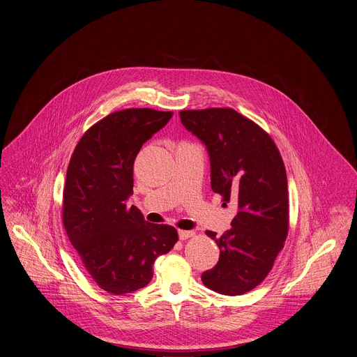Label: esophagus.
Returning a JSON list of instances; mask_svg holds the SVG:
<instances>
[{
	"label": "esophagus",
	"instance_id": "esophagus-1",
	"mask_svg": "<svg viewBox=\"0 0 357 357\" xmlns=\"http://www.w3.org/2000/svg\"><path fill=\"white\" fill-rule=\"evenodd\" d=\"M193 236H195L193 231H186V230H179V231H178V237H179L181 241H185V239L193 237Z\"/></svg>",
	"mask_w": 357,
	"mask_h": 357
}]
</instances>
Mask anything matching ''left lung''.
I'll list each match as a JSON object with an SVG mask.
<instances>
[{"label":"left lung","instance_id":"8db88e82","mask_svg":"<svg viewBox=\"0 0 357 357\" xmlns=\"http://www.w3.org/2000/svg\"><path fill=\"white\" fill-rule=\"evenodd\" d=\"M188 131L205 145L211 188L237 204L231 229L206 234L218 243V264L204 271V284L220 294L239 296L271 271L289 230L287 176L271 137L230 108L181 111Z\"/></svg>","mask_w":357,"mask_h":357}]
</instances>
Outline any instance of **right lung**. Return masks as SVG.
I'll return each mask as SVG.
<instances>
[{
  "mask_svg": "<svg viewBox=\"0 0 357 357\" xmlns=\"http://www.w3.org/2000/svg\"><path fill=\"white\" fill-rule=\"evenodd\" d=\"M172 112L124 109L86 131L67 169L63 222L80 260L108 293H132L153 278V263L178 241L172 226L145 220L132 195V167L142 145Z\"/></svg>",
  "mask_w": 357,
  "mask_h": 357,
  "instance_id": "add662e5",
  "label": "right lung"
}]
</instances>
